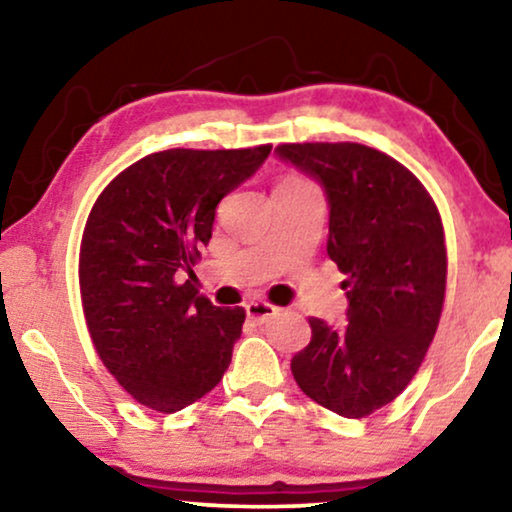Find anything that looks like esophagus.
I'll return each instance as SVG.
<instances>
[{
    "label": "esophagus",
    "mask_w": 512,
    "mask_h": 512,
    "mask_svg": "<svg viewBox=\"0 0 512 512\" xmlns=\"http://www.w3.org/2000/svg\"><path fill=\"white\" fill-rule=\"evenodd\" d=\"M244 310H247V317L254 321V324H265V321H270L279 312L275 305L263 303V300H251Z\"/></svg>",
    "instance_id": "esophagus-1"
}]
</instances>
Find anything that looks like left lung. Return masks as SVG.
<instances>
[{"instance_id": "8db88e82", "label": "left lung", "mask_w": 512, "mask_h": 512, "mask_svg": "<svg viewBox=\"0 0 512 512\" xmlns=\"http://www.w3.org/2000/svg\"><path fill=\"white\" fill-rule=\"evenodd\" d=\"M277 158L324 188L326 251L347 291V326L310 319L291 359L298 387L359 419L394 401L422 366L445 300L443 223L415 174L363 144H279Z\"/></svg>"}]
</instances>
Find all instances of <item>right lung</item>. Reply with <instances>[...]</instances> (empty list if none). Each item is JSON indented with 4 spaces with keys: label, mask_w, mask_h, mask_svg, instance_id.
<instances>
[{
    "label": "right lung",
    "mask_w": 512,
    "mask_h": 512,
    "mask_svg": "<svg viewBox=\"0 0 512 512\" xmlns=\"http://www.w3.org/2000/svg\"><path fill=\"white\" fill-rule=\"evenodd\" d=\"M272 146L170 149L118 174L81 242V300L100 359L146 408L177 412L212 391L242 335V307L179 284L212 237L216 205L254 177Z\"/></svg>",
    "instance_id": "add662e5"
}]
</instances>
